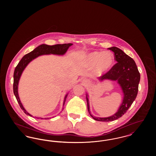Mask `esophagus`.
<instances>
[{"mask_svg": "<svg viewBox=\"0 0 156 156\" xmlns=\"http://www.w3.org/2000/svg\"><path fill=\"white\" fill-rule=\"evenodd\" d=\"M81 83L83 85H88L89 83V82L88 81L85 79H83L81 81Z\"/></svg>", "mask_w": 156, "mask_h": 156, "instance_id": "obj_1", "label": "esophagus"}]
</instances>
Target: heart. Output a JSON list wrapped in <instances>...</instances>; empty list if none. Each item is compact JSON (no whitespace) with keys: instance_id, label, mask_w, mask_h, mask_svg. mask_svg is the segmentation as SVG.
<instances>
[{"instance_id":"obj_1","label":"heart","mask_w":156,"mask_h":156,"mask_svg":"<svg viewBox=\"0 0 156 156\" xmlns=\"http://www.w3.org/2000/svg\"><path fill=\"white\" fill-rule=\"evenodd\" d=\"M85 58L88 65L95 67V72L99 76L108 73L115 64V57L110 51H92Z\"/></svg>"}]
</instances>
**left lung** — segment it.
Segmentation results:
<instances>
[{
    "label": "left lung",
    "mask_w": 156,
    "mask_h": 156,
    "mask_svg": "<svg viewBox=\"0 0 156 156\" xmlns=\"http://www.w3.org/2000/svg\"><path fill=\"white\" fill-rule=\"evenodd\" d=\"M114 52L115 59L118 62L106 74L98 78L99 82L105 80L116 81L123 94V98L118 111L106 118H99L91 115L89 108V96L86 94L88 110L90 116L95 120L110 122L122 117L133 104L137 97L140 75L133 59L116 47L108 48Z\"/></svg>",
    "instance_id": "8db88e82"
}]
</instances>
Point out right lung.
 I'll return each mask as SVG.
<instances>
[{
  "label": "right lung",
  "mask_w": 156,
  "mask_h": 156,
  "mask_svg": "<svg viewBox=\"0 0 156 156\" xmlns=\"http://www.w3.org/2000/svg\"><path fill=\"white\" fill-rule=\"evenodd\" d=\"M73 44L68 43V44H56L54 45H48L43 44L40 45L36 47L34 50L26 54L24 56H23L22 58L20 61L19 64L15 68L13 75V92L15 94L16 98L19 104L21 109L23 112L27 115H29L30 116H33L31 115H30L29 113H28L27 111L24 109L23 107L22 104L20 101V98L19 96L18 93V86H19V82L20 81V77L22 76L23 72L24 70V69L28 66V64L30 63L31 61H32L33 59L37 58L39 56L44 55H49V54H54V55H63L67 52L68 49L70 46H71ZM68 93L66 95L64 99L63 102V106L66 101ZM64 108H62L63 110ZM38 119H48L49 118H37Z\"/></svg>",
  "instance_id": "right-lung-1"
}]
</instances>
